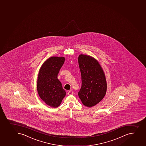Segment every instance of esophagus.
Returning <instances> with one entry per match:
<instances>
[{
    "label": "esophagus",
    "instance_id": "esophagus-1",
    "mask_svg": "<svg viewBox=\"0 0 146 146\" xmlns=\"http://www.w3.org/2000/svg\"><path fill=\"white\" fill-rule=\"evenodd\" d=\"M73 93H74V92L72 91V90H69L68 93V95H73Z\"/></svg>",
    "mask_w": 146,
    "mask_h": 146
}]
</instances>
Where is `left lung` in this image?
I'll list each match as a JSON object with an SVG mask.
<instances>
[{"label":"left lung","mask_w":146,"mask_h":146,"mask_svg":"<svg viewBox=\"0 0 146 146\" xmlns=\"http://www.w3.org/2000/svg\"><path fill=\"white\" fill-rule=\"evenodd\" d=\"M82 85L78 96L84 106L93 107L104 98L107 82L104 71L94 58L81 54L78 56Z\"/></svg>","instance_id":"left-lung-1"}]
</instances>
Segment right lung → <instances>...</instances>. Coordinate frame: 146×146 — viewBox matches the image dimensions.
Instances as JSON below:
<instances>
[{"label": "right lung", "mask_w": 146, "mask_h": 146, "mask_svg": "<svg viewBox=\"0 0 146 146\" xmlns=\"http://www.w3.org/2000/svg\"><path fill=\"white\" fill-rule=\"evenodd\" d=\"M64 62V57L49 58L42 64L38 75L37 90L39 97L54 108L60 105L66 96V91L58 78L59 70Z\"/></svg>", "instance_id": "1"}]
</instances>
